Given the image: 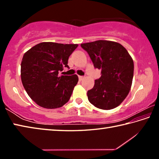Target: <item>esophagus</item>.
Instances as JSON below:
<instances>
[{
    "instance_id": "1",
    "label": "esophagus",
    "mask_w": 159,
    "mask_h": 159,
    "mask_svg": "<svg viewBox=\"0 0 159 159\" xmlns=\"http://www.w3.org/2000/svg\"><path fill=\"white\" fill-rule=\"evenodd\" d=\"M79 79L80 80H82L83 79H84V76H79Z\"/></svg>"
}]
</instances>
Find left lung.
Instances as JSON below:
<instances>
[{
	"label": "left lung",
	"mask_w": 159,
	"mask_h": 159,
	"mask_svg": "<svg viewBox=\"0 0 159 159\" xmlns=\"http://www.w3.org/2000/svg\"><path fill=\"white\" fill-rule=\"evenodd\" d=\"M101 77L87 93L97 108L109 110L120 105L128 95L133 82L134 63L127 50L116 42L99 40L82 43Z\"/></svg>",
	"instance_id": "8db88e82"
}]
</instances>
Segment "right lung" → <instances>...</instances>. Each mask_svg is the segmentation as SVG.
Returning a JSON list of instances; mask_svg holds the SVG:
<instances>
[{"instance_id": "add662e5", "label": "right lung", "mask_w": 159, "mask_h": 159, "mask_svg": "<svg viewBox=\"0 0 159 159\" xmlns=\"http://www.w3.org/2000/svg\"><path fill=\"white\" fill-rule=\"evenodd\" d=\"M77 44L41 43L25 53L21 63V79L29 96L40 107L56 109L71 98L79 81L76 74L60 76Z\"/></svg>"}]
</instances>
